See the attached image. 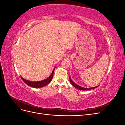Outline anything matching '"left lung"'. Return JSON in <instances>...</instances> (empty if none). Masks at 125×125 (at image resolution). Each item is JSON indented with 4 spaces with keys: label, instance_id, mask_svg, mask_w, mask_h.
I'll return each instance as SVG.
<instances>
[{
    "label": "left lung",
    "instance_id": "8db88e82",
    "mask_svg": "<svg viewBox=\"0 0 125 125\" xmlns=\"http://www.w3.org/2000/svg\"><path fill=\"white\" fill-rule=\"evenodd\" d=\"M69 80H70V82H71V83L72 84V85H73V86H74L75 88H77V89H78L79 90H89L95 89V88H97V87H98V86H97L93 87V88H83V87H81L80 86L77 85V84H75V83L73 81V80H71L70 76H69Z\"/></svg>",
    "mask_w": 125,
    "mask_h": 125
}]
</instances>
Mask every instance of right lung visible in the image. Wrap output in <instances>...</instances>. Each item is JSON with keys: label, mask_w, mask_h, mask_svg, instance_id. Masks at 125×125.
<instances>
[{"label": "right lung", "mask_w": 125, "mask_h": 125, "mask_svg": "<svg viewBox=\"0 0 125 125\" xmlns=\"http://www.w3.org/2000/svg\"><path fill=\"white\" fill-rule=\"evenodd\" d=\"M55 69V68L54 69L53 71H52V73L50 75V76L47 79H45V80L40 81H28L26 80L25 79H23L22 77H21L22 80H23L25 83L28 85L30 86L33 87V88H42V87L45 86V85H47L48 83L51 82L52 77H53V74H54V71Z\"/></svg>", "instance_id": "obj_1"}]
</instances>
